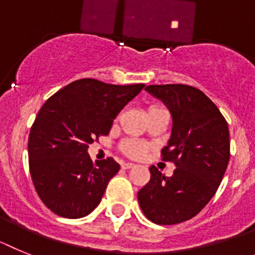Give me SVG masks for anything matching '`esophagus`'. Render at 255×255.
<instances>
[{
	"label": "esophagus",
	"mask_w": 255,
	"mask_h": 255,
	"mask_svg": "<svg viewBox=\"0 0 255 255\" xmlns=\"http://www.w3.org/2000/svg\"><path fill=\"white\" fill-rule=\"evenodd\" d=\"M133 167H134L133 163H123V164H122V168H123V169H129V168H133Z\"/></svg>",
	"instance_id": "34e87169"
}]
</instances>
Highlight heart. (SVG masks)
I'll return each instance as SVG.
<instances>
[{
    "label": "heart",
    "instance_id": "heart-1",
    "mask_svg": "<svg viewBox=\"0 0 255 255\" xmlns=\"http://www.w3.org/2000/svg\"><path fill=\"white\" fill-rule=\"evenodd\" d=\"M151 108H156V106H151ZM121 150L123 154H126L129 158L138 159L143 156V154L147 151V143L136 140V138H128L121 143Z\"/></svg>",
    "mask_w": 255,
    "mask_h": 255
}]
</instances>
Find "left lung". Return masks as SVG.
<instances>
[{
    "label": "left lung",
    "mask_w": 255,
    "mask_h": 255,
    "mask_svg": "<svg viewBox=\"0 0 255 255\" xmlns=\"http://www.w3.org/2000/svg\"><path fill=\"white\" fill-rule=\"evenodd\" d=\"M168 106L173 127L161 150L176 169L165 177L149 168L150 181L137 198L147 220L156 225L185 222L216 194L230 160V130L225 117L209 97L187 85H151L145 88Z\"/></svg>",
    "instance_id": "obj_1"
}]
</instances>
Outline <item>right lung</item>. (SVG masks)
<instances>
[{
  "label": "right lung",
  "instance_id": "1",
  "mask_svg": "<svg viewBox=\"0 0 255 255\" xmlns=\"http://www.w3.org/2000/svg\"><path fill=\"white\" fill-rule=\"evenodd\" d=\"M143 87L83 78L42 105L30 128L28 155L35 191L51 212L81 218L100 204L119 164L113 158L94 163L88 145L109 134L115 117Z\"/></svg>",
  "mask_w": 255,
  "mask_h": 255
}]
</instances>
